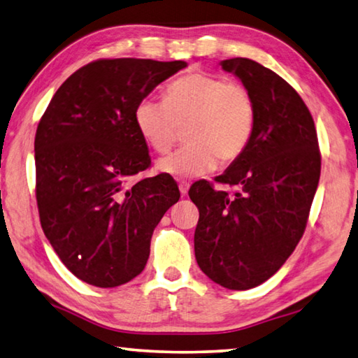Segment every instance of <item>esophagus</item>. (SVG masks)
Wrapping results in <instances>:
<instances>
[{
    "mask_svg": "<svg viewBox=\"0 0 358 358\" xmlns=\"http://www.w3.org/2000/svg\"><path fill=\"white\" fill-rule=\"evenodd\" d=\"M190 189V184L189 182H180L179 184V190H180V195H187V192Z\"/></svg>",
    "mask_w": 358,
    "mask_h": 358,
    "instance_id": "1",
    "label": "esophagus"
}]
</instances>
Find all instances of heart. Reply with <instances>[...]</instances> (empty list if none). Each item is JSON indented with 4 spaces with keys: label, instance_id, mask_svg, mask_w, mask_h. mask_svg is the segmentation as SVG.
<instances>
[{
    "label": "heart",
    "instance_id": "1",
    "mask_svg": "<svg viewBox=\"0 0 358 358\" xmlns=\"http://www.w3.org/2000/svg\"><path fill=\"white\" fill-rule=\"evenodd\" d=\"M190 144L168 159L159 169L174 178H198L223 163L239 159L253 136L256 110L250 91L217 75L193 72L168 86L165 102L144 99L135 108V125L157 154H168L178 127L187 125Z\"/></svg>",
    "mask_w": 358,
    "mask_h": 358
}]
</instances>
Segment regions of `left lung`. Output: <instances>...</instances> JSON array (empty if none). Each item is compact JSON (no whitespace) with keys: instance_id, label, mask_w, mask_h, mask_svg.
Wrapping results in <instances>:
<instances>
[{"instance_id":"1","label":"left lung","mask_w":358,"mask_h":358,"mask_svg":"<svg viewBox=\"0 0 358 358\" xmlns=\"http://www.w3.org/2000/svg\"><path fill=\"white\" fill-rule=\"evenodd\" d=\"M220 64L252 94L253 136L215 179L237 187L234 196L208 180L193 184L189 195L199 210V268L217 285L243 291L271 278L302 239L321 176V152L311 113L287 81L248 58Z\"/></svg>"}]
</instances>
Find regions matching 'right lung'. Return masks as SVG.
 Returning a JSON list of instances; mask_svg holds the SVG:
<instances>
[{
    "label": "right lung",
    "instance_id": "right-lung-1",
    "mask_svg": "<svg viewBox=\"0 0 358 358\" xmlns=\"http://www.w3.org/2000/svg\"><path fill=\"white\" fill-rule=\"evenodd\" d=\"M185 61L97 59L73 72L50 100L34 140L41 224L69 271L116 287L143 272L150 237L179 201L178 184L150 166L135 108Z\"/></svg>",
    "mask_w": 358,
    "mask_h": 358
}]
</instances>
